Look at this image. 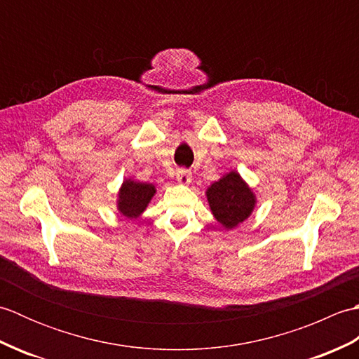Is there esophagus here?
Returning a JSON list of instances; mask_svg holds the SVG:
<instances>
[{
  "label": "esophagus",
  "mask_w": 359,
  "mask_h": 359,
  "mask_svg": "<svg viewBox=\"0 0 359 359\" xmlns=\"http://www.w3.org/2000/svg\"><path fill=\"white\" fill-rule=\"evenodd\" d=\"M175 177H177L179 184H182V185H188L189 182H191V171H189V170H185V168H182V170H179L177 172H175Z\"/></svg>",
  "instance_id": "1"
}]
</instances>
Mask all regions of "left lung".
Listing matches in <instances>:
<instances>
[{
    "instance_id": "obj_1",
    "label": "left lung",
    "mask_w": 359,
    "mask_h": 359,
    "mask_svg": "<svg viewBox=\"0 0 359 359\" xmlns=\"http://www.w3.org/2000/svg\"><path fill=\"white\" fill-rule=\"evenodd\" d=\"M212 215L225 228H234L245 220L255 208L256 197L238 172H228L207 189Z\"/></svg>"
}]
</instances>
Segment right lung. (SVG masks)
I'll list each match as a JSON object with an SVG mask.
<instances>
[{
	"instance_id": "obj_1",
	"label": "right lung",
	"mask_w": 359,
	"mask_h": 359,
	"mask_svg": "<svg viewBox=\"0 0 359 359\" xmlns=\"http://www.w3.org/2000/svg\"><path fill=\"white\" fill-rule=\"evenodd\" d=\"M154 194L156 187L152 184L134 182L131 179L125 180L118 193L117 208L125 217L135 219L148 207V203Z\"/></svg>"
}]
</instances>
